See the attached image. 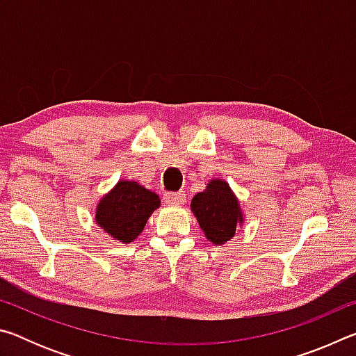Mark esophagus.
I'll list each match as a JSON object with an SVG mask.
<instances>
[{
    "instance_id": "obj_1",
    "label": "esophagus",
    "mask_w": 356,
    "mask_h": 356,
    "mask_svg": "<svg viewBox=\"0 0 356 356\" xmlns=\"http://www.w3.org/2000/svg\"><path fill=\"white\" fill-rule=\"evenodd\" d=\"M165 202L170 204V206H184L185 195L184 193H166Z\"/></svg>"
}]
</instances>
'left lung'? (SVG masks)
<instances>
[{"label": "left lung", "instance_id": "1", "mask_svg": "<svg viewBox=\"0 0 356 356\" xmlns=\"http://www.w3.org/2000/svg\"><path fill=\"white\" fill-rule=\"evenodd\" d=\"M190 207L204 236L216 246L229 242L245 222L238 197L225 179H210L206 190L193 196Z\"/></svg>", "mask_w": 356, "mask_h": 356}]
</instances>
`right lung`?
Masks as SVG:
<instances>
[{
  "mask_svg": "<svg viewBox=\"0 0 356 356\" xmlns=\"http://www.w3.org/2000/svg\"><path fill=\"white\" fill-rule=\"evenodd\" d=\"M160 207L156 193L136 180H119L95 207V225L120 243H131L143 232L149 216Z\"/></svg>",
  "mask_w": 356,
  "mask_h": 356,
  "instance_id": "1",
  "label": "right lung"
}]
</instances>
